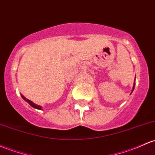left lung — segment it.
Listing matches in <instances>:
<instances>
[{
	"instance_id": "obj_1",
	"label": "left lung",
	"mask_w": 155,
	"mask_h": 155,
	"mask_svg": "<svg viewBox=\"0 0 155 155\" xmlns=\"http://www.w3.org/2000/svg\"><path fill=\"white\" fill-rule=\"evenodd\" d=\"M135 83H134V86H133V90H134V88H135Z\"/></svg>"
}]
</instances>
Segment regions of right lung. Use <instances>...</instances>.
<instances>
[{"mask_svg":"<svg viewBox=\"0 0 155 155\" xmlns=\"http://www.w3.org/2000/svg\"><path fill=\"white\" fill-rule=\"evenodd\" d=\"M21 96H22V98H23L25 101H27V102L32 107L36 108V109H37V110H42V107L41 106H40V105H37V104H36L33 103L31 101H30L29 99H27V98H25V97L23 96V95H21Z\"/></svg>","mask_w":155,"mask_h":155,"instance_id":"obj_1","label":"right lung"}]
</instances>
